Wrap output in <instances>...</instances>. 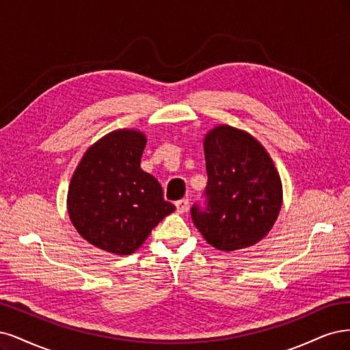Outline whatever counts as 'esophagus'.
<instances>
[{
  "label": "esophagus",
  "instance_id": "34e87169",
  "mask_svg": "<svg viewBox=\"0 0 350 350\" xmlns=\"http://www.w3.org/2000/svg\"><path fill=\"white\" fill-rule=\"evenodd\" d=\"M189 208V200L187 199H180L176 202V209L178 213H185Z\"/></svg>",
  "mask_w": 350,
  "mask_h": 350
}]
</instances>
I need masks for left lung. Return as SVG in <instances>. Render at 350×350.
Here are the masks:
<instances>
[{
    "label": "left lung",
    "mask_w": 350,
    "mask_h": 350,
    "mask_svg": "<svg viewBox=\"0 0 350 350\" xmlns=\"http://www.w3.org/2000/svg\"><path fill=\"white\" fill-rule=\"evenodd\" d=\"M206 208H191L204 239L221 252L254 245L282 208V182L265 146L249 132L218 125L204 138Z\"/></svg>",
    "instance_id": "1"
}]
</instances>
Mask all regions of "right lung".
<instances>
[{
  "label": "right lung",
  "instance_id": "add662e5",
  "mask_svg": "<svg viewBox=\"0 0 350 350\" xmlns=\"http://www.w3.org/2000/svg\"><path fill=\"white\" fill-rule=\"evenodd\" d=\"M146 137L118 129L94 142L71 177L66 208L84 240L116 256L137 252L176 206L154 176L141 168Z\"/></svg>",
  "mask_w": 350,
  "mask_h": 350
}]
</instances>
